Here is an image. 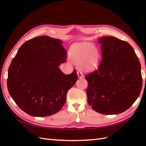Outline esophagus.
I'll return each mask as SVG.
<instances>
[{"label": "esophagus", "mask_w": 146, "mask_h": 146, "mask_svg": "<svg viewBox=\"0 0 146 146\" xmlns=\"http://www.w3.org/2000/svg\"><path fill=\"white\" fill-rule=\"evenodd\" d=\"M77 75H78V77L79 78H83V72L81 71V70L79 69L77 70Z\"/></svg>", "instance_id": "1"}]
</instances>
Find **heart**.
Returning <instances> with one entry per match:
<instances>
[{
    "label": "heart",
    "instance_id": "b5f03b06",
    "mask_svg": "<svg viewBox=\"0 0 146 146\" xmlns=\"http://www.w3.org/2000/svg\"><path fill=\"white\" fill-rule=\"evenodd\" d=\"M69 56L74 62H82L84 69L92 70L98 64L100 52L98 47L90 43H78L70 48Z\"/></svg>",
    "mask_w": 146,
    "mask_h": 146
}]
</instances>
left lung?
Returning <instances> with one entry per match:
<instances>
[{
    "instance_id": "left-lung-1",
    "label": "left lung",
    "mask_w": 146,
    "mask_h": 146,
    "mask_svg": "<svg viewBox=\"0 0 146 146\" xmlns=\"http://www.w3.org/2000/svg\"><path fill=\"white\" fill-rule=\"evenodd\" d=\"M102 59L98 69L86 74V96L92 108L103 114L129 109L138 99L143 79L141 64L130 44L113 36L102 37Z\"/></svg>"
}]
</instances>
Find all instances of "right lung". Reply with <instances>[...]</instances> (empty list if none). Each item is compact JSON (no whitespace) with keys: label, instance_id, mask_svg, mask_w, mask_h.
Masks as SVG:
<instances>
[{"label":"right lung","instance_id":"add662e5","mask_svg":"<svg viewBox=\"0 0 146 146\" xmlns=\"http://www.w3.org/2000/svg\"><path fill=\"white\" fill-rule=\"evenodd\" d=\"M67 52L61 41L47 36L25 42L8 68L7 88L17 105L32 116L44 117L63 108L68 90L78 79L76 70L59 69Z\"/></svg>","mask_w":146,"mask_h":146}]
</instances>
